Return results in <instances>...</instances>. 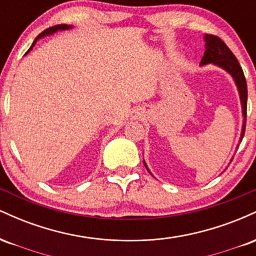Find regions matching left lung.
<instances>
[{"mask_svg": "<svg viewBox=\"0 0 256 256\" xmlns=\"http://www.w3.org/2000/svg\"><path fill=\"white\" fill-rule=\"evenodd\" d=\"M204 55L202 58L200 66H204V64H212L214 66L220 67L228 72L234 79V84L237 86L238 91L240 100V107H242V116H243V124H242V132H240V142H242V138L244 136L246 131V98H248V91H246V82L244 73L242 71V67L240 66V62L237 61L236 56L232 54V52L228 48V46L220 40L219 37L213 36V34H204ZM232 161V160H231ZM146 168L148 170L146 161L143 160Z\"/></svg>", "mask_w": 256, "mask_h": 256, "instance_id": "left-lung-1", "label": "left lung"}]
</instances>
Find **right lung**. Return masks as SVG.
I'll return each instance as SVG.
<instances>
[{
    "instance_id": "add662e5",
    "label": "right lung",
    "mask_w": 256,
    "mask_h": 256,
    "mask_svg": "<svg viewBox=\"0 0 256 256\" xmlns=\"http://www.w3.org/2000/svg\"><path fill=\"white\" fill-rule=\"evenodd\" d=\"M71 28H73V26L72 25H66V24H62V25H56V26H52V28H49L48 30H46L44 32H42V34H40V36H38L36 40H34V43H32V46H30V49H28V52H26V54H28V52L30 50H32V48H34V44L37 43V40H40V38H43V37H46V36H52V34H54L55 32H58V31H64V30H71ZM25 54V55H26Z\"/></svg>"
}]
</instances>
